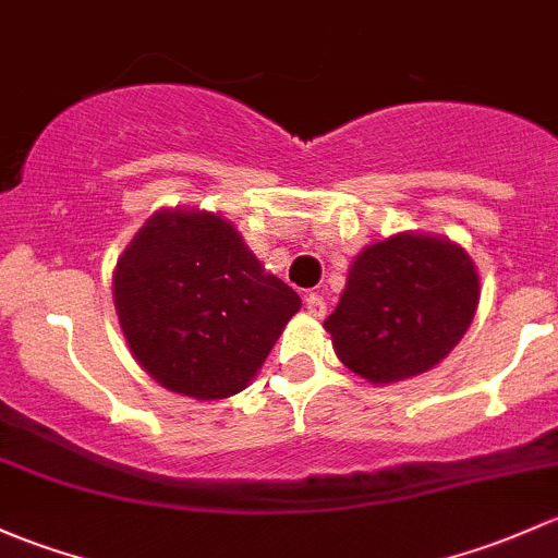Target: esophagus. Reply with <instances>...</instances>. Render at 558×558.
Returning <instances> with one entry per match:
<instances>
[{"instance_id": "1", "label": "esophagus", "mask_w": 558, "mask_h": 558, "mask_svg": "<svg viewBox=\"0 0 558 558\" xmlns=\"http://www.w3.org/2000/svg\"><path fill=\"white\" fill-rule=\"evenodd\" d=\"M304 307H307V313L310 315H315V318H324V313H326V299L320 296V294H307L304 296Z\"/></svg>"}]
</instances>
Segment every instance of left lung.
Wrapping results in <instances>:
<instances>
[{"label": "left lung", "mask_w": 558, "mask_h": 558, "mask_svg": "<svg viewBox=\"0 0 558 558\" xmlns=\"http://www.w3.org/2000/svg\"><path fill=\"white\" fill-rule=\"evenodd\" d=\"M476 304L478 275L460 245L396 234L353 262L324 326L344 366L368 383H398L449 355Z\"/></svg>", "instance_id": "8db88e82"}]
</instances>
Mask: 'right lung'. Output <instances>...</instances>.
I'll list each match as a JSON object with an SVG mask.
<instances>
[{
  "instance_id": "add662e5",
  "label": "right lung",
  "mask_w": 558,
  "mask_h": 558,
  "mask_svg": "<svg viewBox=\"0 0 558 558\" xmlns=\"http://www.w3.org/2000/svg\"><path fill=\"white\" fill-rule=\"evenodd\" d=\"M114 307L157 383L210 401L251 383L302 299L225 219L162 210L117 262Z\"/></svg>"
}]
</instances>
